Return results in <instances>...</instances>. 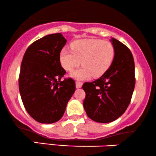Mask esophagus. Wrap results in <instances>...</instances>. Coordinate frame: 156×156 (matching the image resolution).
<instances>
[{
    "label": "esophagus",
    "instance_id": "obj_1",
    "mask_svg": "<svg viewBox=\"0 0 156 156\" xmlns=\"http://www.w3.org/2000/svg\"><path fill=\"white\" fill-rule=\"evenodd\" d=\"M82 84H83V83H82V82L76 81V88L77 89L80 88V87H82Z\"/></svg>",
    "mask_w": 156,
    "mask_h": 156
}]
</instances>
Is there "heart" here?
<instances>
[{
    "mask_svg": "<svg viewBox=\"0 0 156 156\" xmlns=\"http://www.w3.org/2000/svg\"><path fill=\"white\" fill-rule=\"evenodd\" d=\"M71 49L63 48L60 52L61 65L65 70L71 71L80 65L83 67L72 73L76 79H86L103 76L110 67L114 57L112 42L97 39H80L71 44Z\"/></svg>",
    "mask_w": 156,
    "mask_h": 156,
    "instance_id": "1",
    "label": "heart"
}]
</instances>
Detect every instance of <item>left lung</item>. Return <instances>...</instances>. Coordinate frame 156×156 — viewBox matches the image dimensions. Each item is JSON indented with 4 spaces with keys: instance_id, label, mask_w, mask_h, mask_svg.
<instances>
[{
    "instance_id": "8db88e82",
    "label": "left lung",
    "mask_w": 156,
    "mask_h": 156,
    "mask_svg": "<svg viewBox=\"0 0 156 156\" xmlns=\"http://www.w3.org/2000/svg\"><path fill=\"white\" fill-rule=\"evenodd\" d=\"M114 58L108 70L98 80L85 82L83 107L92 120L108 123L118 119L129 105L135 87V64L127 46L112 39Z\"/></svg>"
}]
</instances>
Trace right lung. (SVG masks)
Here are the masks:
<instances>
[{
	"label": "right lung",
	"mask_w": 156,
	"mask_h": 156,
	"mask_svg": "<svg viewBox=\"0 0 156 156\" xmlns=\"http://www.w3.org/2000/svg\"><path fill=\"white\" fill-rule=\"evenodd\" d=\"M67 40L62 34H49L35 41L23 55L19 89L25 108L40 123L58 121L76 91V82L64 78L59 55Z\"/></svg>",
	"instance_id": "1"
}]
</instances>
